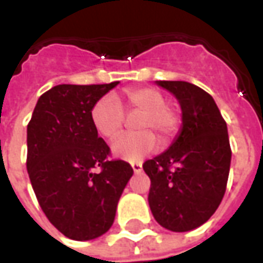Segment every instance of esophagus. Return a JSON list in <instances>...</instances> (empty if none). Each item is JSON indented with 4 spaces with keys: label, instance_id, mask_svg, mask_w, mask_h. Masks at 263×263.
I'll return each instance as SVG.
<instances>
[{
    "label": "esophagus",
    "instance_id": "34e87169",
    "mask_svg": "<svg viewBox=\"0 0 263 263\" xmlns=\"http://www.w3.org/2000/svg\"><path fill=\"white\" fill-rule=\"evenodd\" d=\"M131 166L135 173H141V172H142V163H141V162H134Z\"/></svg>",
    "mask_w": 263,
    "mask_h": 263
}]
</instances>
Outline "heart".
Masks as SVG:
<instances>
[{"mask_svg": "<svg viewBox=\"0 0 263 263\" xmlns=\"http://www.w3.org/2000/svg\"><path fill=\"white\" fill-rule=\"evenodd\" d=\"M125 101L129 109L141 111L137 128L142 131L122 134L115 138L111 151L121 159L139 160L156 148L158 139L154 134L163 142L175 135L179 117L166 105L165 96L156 88H129L125 91ZM91 122L101 137L114 138L124 124V108L120 101L111 94L100 98L91 108Z\"/></svg>", "mask_w": 263, "mask_h": 263, "instance_id": "b5f03b06", "label": "heart"}]
</instances>
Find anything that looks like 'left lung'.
<instances>
[{
  "label": "left lung",
  "instance_id": "8db88e82",
  "mask_svg": "<svg viewBox=\"0 0 263 263\" xmlns=\"http://www.w3.org/2000/svg\"><path fill=\"white\" fill-rule=\"evenodd\" d=\"M182 108V126L163 154L143 163L151 179L148 201L155 220L175 232L209 221L224 197L231 148L214 98L187 81H156Z\"/></svg>",
  "mask_w": 263,
  "mask_h": 263
}]
</instances>
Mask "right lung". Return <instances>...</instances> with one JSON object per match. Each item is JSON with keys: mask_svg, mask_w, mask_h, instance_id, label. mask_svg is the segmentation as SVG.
Returning <instances> with one entry per match:
<instances>
[{"mask_svg": "<svg viewBox=\"0 0 263 263\" xmlns=\"http://www.w3.org/2000/svg\"><path fill=\"white\" fill-rule=\"evenodd\" d=\"M109 84H59L37 100L26 129V169L41 209L63 235L88 241L108 231L134 171L108 160L91 108Z\"/></svg>", "mask_w": 263, "mask_h": 263, "instance_id": "add662e5", "label": "right lung"}]
</instances>
